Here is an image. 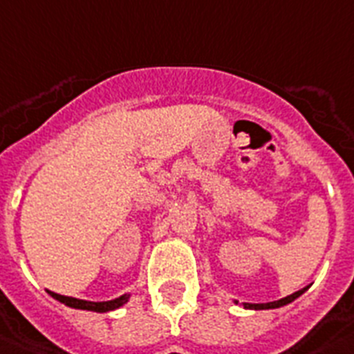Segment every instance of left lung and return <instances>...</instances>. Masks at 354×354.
Returning <instances> with one entry per match:
<instances>
[{
    "label": "left lung",
    "instance_id": "1",
    "mask_svg": "<svg viewBox=\"0 0 354 354\" xmlns=\"http://www.w3.org/2000/svg\"><path fill=\"white\" fill-rule=\"evenodd\" d=\"M308 288L300 289V291H297V293L289 295V297H286V299H280L277 300V302H268V304H244V308L248 309H275V308H280V306H286V304L293 302L295 299H299L300 295L304 293Z\"/></svg>",
    "mask_w": 354,
    "mask_h": 354
}]
</instances>
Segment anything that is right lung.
Here are the masks:
<instances>
[{
	"instance_id": "1",
	"label": "right lung",
	"mask_w": 354,
	"mask_h": 354,
	"mask_svg": "<svg viewBox=\"0 0 354 354\" xmlns=\"http://www.w3.org/2000/svg\"><path fill=\"white\" fill-rule=\"evenodd\" d=\"M48 293H50L55 300L66 304V306H70V308L86 309V311H97V313L113 311V309L121 308L122 304H127L128 300V295H122V297H119V299L115 300H110V302H88V300H79V299H72V297H65V295H57L54 293V291H48Z\"/></svg>"
}]
</instances>
